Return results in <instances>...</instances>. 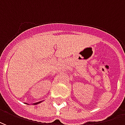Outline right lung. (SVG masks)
Wrapping results in <instances>:
<instances>
[{
	"mask_svg": "<svg viewBox=\"0 0 125 125\" xmlns=\"http://www.w3.org/2000/svg\"><path fill=\"white\" fill-rule=\"evenodd\" d=\"M40 103H41V102H39V103H34L33 104H37Z\"/></svg>",
	"mask_w": 125,
	"mask_h": 125,
	"instance_id": "1",
	"label": "right lung"
}]
</instances>
